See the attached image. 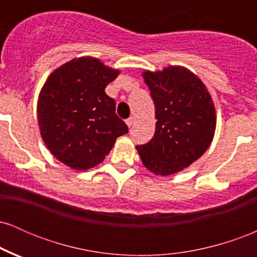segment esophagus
Segmentation results:
<instances>
[{
	"instance_id": "esophagus-1",
	"label": "esophagus",
	"mask_w": 257,
	"mask_h": 257,
	"mask_svg": "<svg viewBox=\"0 0 257 257\" xmlns=\"http://www.w3.org/2000/svg\"><path fill=\"white\" fill-rule=\"evenodd\" d=\"M134 122H135L134 117H129V118L125 120L126 125H128V126H129V128H131V126H133V124H134Z\"/></svg>"
}]
</instances>
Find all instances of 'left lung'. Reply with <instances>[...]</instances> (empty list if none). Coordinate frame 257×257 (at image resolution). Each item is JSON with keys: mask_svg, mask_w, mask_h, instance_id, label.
Segmentation results:
<instances>
[{"mask_svg": "<svg viewBox=\"0 0 257 257\" xmlns=\"http://www.w3.org/2000/svg\"><path fill=\"white\" fill-rule=\"evenodd\" d=\"M156 108V132L137 150L147 169L172 175L192 164L210 146L216 116L210 94L194 73L170 66L144 72Z\"/></svg>", "mask_w": 257, "mask_h": 257, "instance_id": "1", "label": "left lung"}]
</instances>
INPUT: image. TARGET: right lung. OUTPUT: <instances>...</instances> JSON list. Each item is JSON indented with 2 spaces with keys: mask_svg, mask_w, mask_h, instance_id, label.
Listing matches in <instances>:
<instances>
[{
  "mask_svg": "<svg viewBox=\"0 0 257 257\" xmlns=\"http://www.w3.org/2000/svg\"><path fill=\"white\" fill-rule=\"evenodd\" d=\"M119 71L95 58L61 65L40 93L37 118L49 151L72 169L98 166L128 126L116 114V102L105 88Z\"/></svg>",
  "mask_w": 257,
  "mask_h": 257,
  "instance_id": "1",
  "label": "right lung"
}]
</instances>
